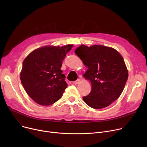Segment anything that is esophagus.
Here are the masks:
<instances>
[{"mask_svg":"<svg viewBox=\"0 0 147 147\" xmlns=\"http://www.w3.org/2000/svg\"><path fill=\"white\" fill-rule=\"evenodd\" d=\"M80 79H78V80H76V81H74L73 82V84H78L79 82H80Z\"/></svg>","mask_w":147,"mask_h":147,"instance_id":"1","label":"esophagus"}]
</instances>
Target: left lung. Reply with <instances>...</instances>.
<instances>
[{"instance_id":"1","label":"left lung","mask_w":147,"mask_h":147,"mask_svg":"<svg viewBox=\"0 0 147 147\" xmlns=\"http://www.w3.org/2000/svg\"><path fill=\"white\" fill-rule=\"evenodd\" d=\"M75 53L88 67L83 76L92 84L90 94L83 97L85 103L92 109H101L117 99L128 78L127 67L120 53L102 45L88 47L83 45Z\"/></svg>"}]
</instances>
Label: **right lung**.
I'll list each match as a JSON object with an SVG mask.
<instances>
[{"label": "right lung", "mask_w": 147, "mask_h": 147, "mask_svg": "<svg viewBox=\"0 0 147 147\" xmlns=\"http://www.w3.org/2000/svg\"><path fill=\"white\" fill-rule=\"evenodd\" d=\"M73 45L38 48L23 61L20 79L26 92L34 102L50 105L62 97L67 84L60 69Z\"/></svg>", "instance_id": "add662e5"}]
</instances>
